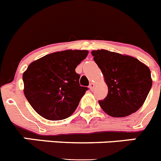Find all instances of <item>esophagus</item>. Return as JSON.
I'll list each match as a JSON object with an SVG mask.
<instances>
[{
	"instance_id": "obj_1",
	"label": "esophagus",
	"mask_w": 161,
	"mask_h": 161,
	"mask_svg": "<svg viewBox=\"0 0 161 161\" xmlns=\"http://www.w3.org/2000/svg\"><path fill=\"white\" fill-rule=\"evenodd\" d=\"M94 87H95L94 83H93V82H91V83L89 84V89H90V90L93 91V89H94Z\"/></svg>"
}]
</instances>
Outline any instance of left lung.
<instances>
[{
  "mask_svg": "<svg viewBox=\"0 0 161 161\" xmlns=\"http://www.w3.org/2000/svg\"><path fill=\"white\" fill-rule=\"evenodd\" d=\"M103 74L108 94L99 105L112 117H126L143 106L153 80L150 69L136 58L106 50L91 52Z\"/></svg>",
  "mask_w": 161,
  "mask_h": 161,
  "instance_id": "1",
  "label": "left lung"
}]
</instances>
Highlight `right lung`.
<instances>
[{"label": "right lung", "mask_w": 161, "mask_h": 161, "mask_svg": "<svg viewBox=\"0 0 161 161\" xmlns=\"http://www.w3.org/2000/svg\"><path fill=\"white\" fill-rule=\"evenodd\" d=\"M85 50H67L34 61L23 73L24 94L33 109L48 120H62L76 110L87 87L80 86L76 68Z\"/></svg>", "instance_id": "right-lung-1"}]
</instances>
